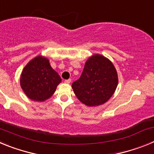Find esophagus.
Instances as JSON below:
<instances>
[{
  "mask_svg": "<svg viewBox=\"0 0 154 154\" xmlns=\"http://www.w3.org/2000/svg\"><path fill=\"white\" fill-rule=\"evenodd\" d=\"M71 81H72V79H66V80H65V83L69 84V83H70V82H71Z\"/></svg>",
  "mask_w": 154,
  "mask_h": 154,
  "instance_id": "1",
  "label": "esophagus"
}]
</instances>
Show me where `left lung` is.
I'll use <instances>...</instances> for the list:
<instances>
[{"label": "left lung", "instance_id": "1", "mask_svg": "<svg viewBox=\"0 0 154 154\" xmlns=\"http://www.w3.org/2000/svg\"><path fill=\"white\" fill-rule=\"evenodd\" d=\"M117 85V72L112 62L103 55H94L85 62L80 78L72 87L82 103L96 106L108 101Z\"/></svg>", "mask_w": 154, "mask_h": 154}]
</instances>
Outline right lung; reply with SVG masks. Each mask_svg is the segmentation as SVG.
<instances>
[{
	"instance_id": "1",
	"label": "right lung",
	"mask_w": 154,
	"mask_h": 154,
	"mask_svg": "<svg viewBox=\"0 0 154 154\" xmlns=\"http://www.w3.org/2000/svg\"><path fill=\"white\" fill-rule=\"evenodd\" d=\"M62 81L46 58L38 56L28 62L21 75V86L29 99L45 101L55 92Z\"/></svg>"
}]
</instances>
